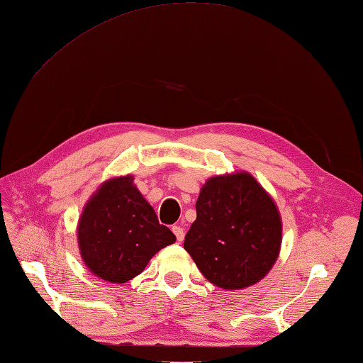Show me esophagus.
Returning <instances> with one entry per match:
<instances>
[{
    "mask_svg": "<svg viewBox=\"0 0 363 363\" xmlns=\"http://www.w3.org/2000/svg\"><path fill=\"white\" fill-rule=\"evenodd\" d=\"M173 233L176 235V240H178L179 242H182L184 241V235H185V232H184V229L181 225H173Z\"/></svg>",
    "mask_w": 363,
    "mask_h": 363,
    "instance_id": "34e87169",
    "label": "esophagus"
}]
</instances>
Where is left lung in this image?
Listing matches in <instances>:
<instances>
[{"instance_id": "left-lung-1", "label": "left lung", "mask_w": 363, "mask_h": 363, "mask_svg": "<svg viewBox=\"0 0 363 363\" xmlns=\"http://www.w3.org/2000/svg\"><path fill=\"white\" fill-rule=\"evenodd\" d=\"M280 246V213L254 176H213L202 185L184 249L210 283L229 291L258 283Z\"/></svg>"}]
</instances>
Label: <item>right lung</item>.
I'll return each instance as SVG.
<instances>
[{"label": "right lung", "instance_id": "add662e5", "mask_svg": "<svg viewBox=\"0 0 363 363\" xmlns=\"http://www.w3.org/2000/svg\"><path fill=\"white\" fill-rule=\"evenodd\" d=\"M77 240L83 263L92 274L125 283L176 237L159 224L153 207L133 184V176L126 174L104 182L89 198L80 216Z\"/></svg>", "mask_w": 363, "mask_h": 363}]
</instances>
